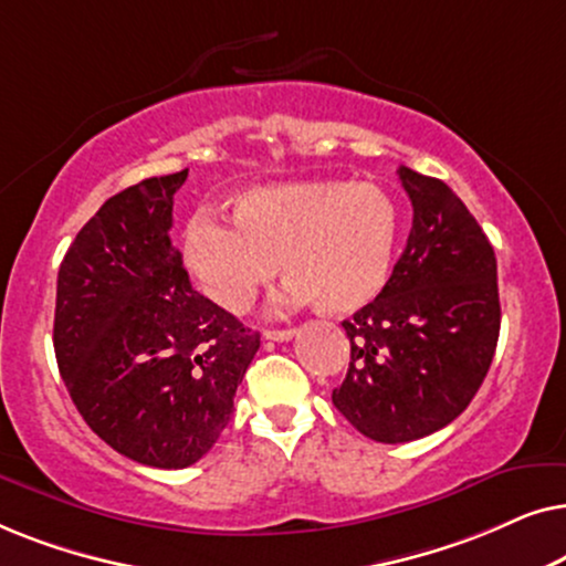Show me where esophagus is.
<instances>
[{
    "label": "esophagus",
    "instance_id": "34e87169",
    "mask_svg": "<svg viewBox=\"0 0 566 566\" xmlns=\"http://www.w3.org/2000/svg\"><path fill=\"white\" fill-rule=\"evenodd\" d=\"M296 335V329H265L262 332V337L270 339V343H289Z\"/></svg>",
    "mask_w": 566,
    "mask_h": 566
}]
</instances>
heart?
<instances>
[{"label":"heart","mask_w":566,"mask_h":566,"mask_svg":"<svg viewBox=\"0 0 566 566\" xmlns=\"http://www.w3.org/2000/svg\"><path fill=\"white\" fill-rule=\"evenodd\" d=\"M397 239L399 208L378 185L296 180L237 196L234 223L206 208L192 213L182 258L200 291L231 314L250 312L277 262L285 304L353 314L384 291Z\"/></svg>","instance_id":"b5f03b06"}]
</instances>
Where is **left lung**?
Listing matches in <instances>:
<instances>
[{"mask_svg": "<svg viewBox=\"0 0 566 566\" xmlns=\"http://www.w3.org/2000/svg\"><path fill=\"white\" fill-rule=\"evenodd\" d=\"M412 231L384 291L345 319L350 368L332 401L376 443L453 422L482 386L500 337L497 260L443 180L399 167Z\"/></svg>", "mask_w": 566, "mask_h": 566, "instance_id": "8db88e82", "label": "left lung"}]
</instances>
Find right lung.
<instances>
[{
    "label": "right lung",
    "mask_w": 566,
    "mask_h": 566,
    "mask_svg": "<svg viewBox=\"0 0 566 566\" xmlns=\"http://www.w3.org/2000/svg\"><path fill=\"white\" fill-rule=\"evenodd\" d=\"M188 169L107 198L64 254L53 350L84 422L126 459L185 469L231 420L260 335L190 285L172 247Z\"/></svg>",
    "instance_id": "1"
}]
</instances>
